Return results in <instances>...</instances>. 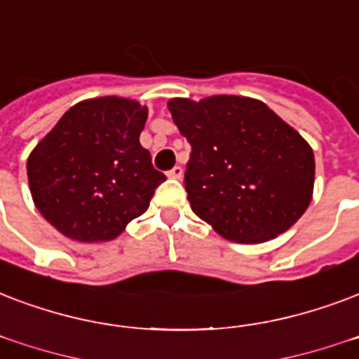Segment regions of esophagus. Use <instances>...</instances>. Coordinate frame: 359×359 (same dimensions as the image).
<instances>
[{
  "instance_id": "34e87169",
  "label": "esophagus",
  "mask_w": 359,
  "mask_h": 359,
  "mask_svg": "<svg viewBox=\"0 0 359 359\" xmlns=\"http://www.w3.org/2000/svg\"><path fill=\"white\" fill-rule=\"evenodd\" d=\"M182 173H184V169L180 168V165H175L168 173V177H171V179H182Z\"/></svg>"
}]
</instances>
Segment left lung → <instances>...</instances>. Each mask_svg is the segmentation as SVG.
I'll return each instance as SVG.
<instances>
[{"label": "left lung", "instance_id": "8db88e82", "mask_svg": "<svg viewBox=\"0 0 359 359\" xmlns=\"http://www.w3.org/2000/svg\"><path fill=\"white\" fill-rule=\"evenodd\" d=\"M173 122L191 147V210L233 243H265L292 228L313 199L314 154L264 101L175 97Z\"/></svg>", "mask_w": 359, "mask_h": 359}]
</instances>
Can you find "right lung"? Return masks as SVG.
Segmentation results:
<instances>
[{
    "label": "right lung",
    "instance_id": "1",
    "mask_svg": "<svg viewBox=\"0 0 359 359\" xmlns=\"http://www.w3.org/2000/svg\"><path fill=\"white\" fill-rule=\"evenodd\" d=\"M149 109L107 95L76 103L27 158L29 191L60 233L82 243L118 237L165 180L139 135Z\"/></svg>",
    "mask_w": 359,
    "mask_h": 359
}]
</instances>
